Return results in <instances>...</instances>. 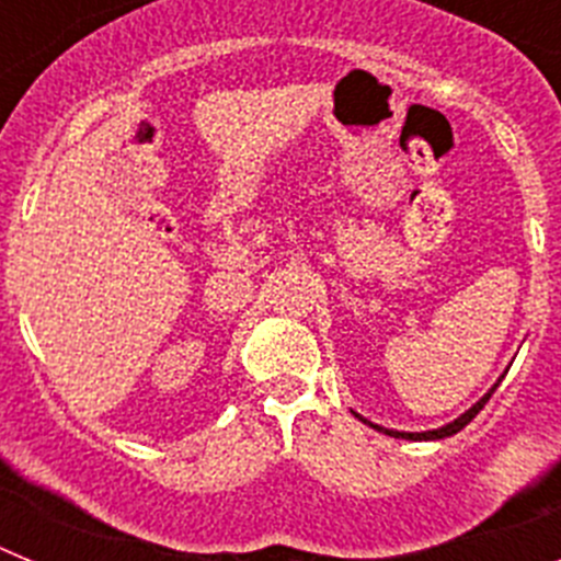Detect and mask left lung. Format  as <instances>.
<instances>
[{
    "instance_id": "8db88e82",
    "label": "left lung",
    "mask_w": 561,
    "mask_h": 561,
    "mask_svg": "<svg viewBox=\"0 0 561 561\" xmlns=\"http://www.w3.org/2000/svg\"><path fill=\"white\" fill-rule=\"evenodd\" d=\"M500 381H503V376H500V379L492 385V390H489V393H485L480 401H474L472 408L466 410V413H460L458 419L449 421V424H444V427L427 430V433H401V430H388V427H379V424H370V421H368V419H362L359 413H354V415H356V419H359V421H365V424H370V427H374V430H379V433L393 435V438H408V440H438V438H449V435L460 433V430H463L466 424H469V421H472L474 415L480 413V410H483V404H485V401H489V399H492V393H494V390H497Z\"/></svg>"
}]
</instances>
